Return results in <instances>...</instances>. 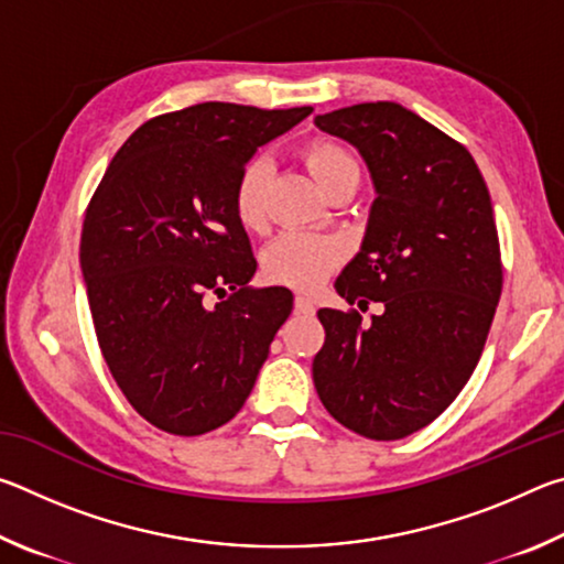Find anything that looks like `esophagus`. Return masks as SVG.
Here are the masks:
<instances>
[{
    "instance_id": "obj_1",
    "label": "esophagus",
    "mask_w": 564,
    "mask_h": 564,
    "mask_svg": "<svg viewBox=\"0 0 564 564\" xmlns=\"http://www.w3.org/2000/svg\"><path fill=\"white\" fill-rule=\"evenodd\" d=\"M295 313H303V316H313L316 313V303L311 299H305V295H295Z\"/></svg>"
}]
</instances>
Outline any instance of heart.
<instances>
[{"label": "heart", "mask_w": 564, "mask_h": 564, "mask_svg": "<svg viewBox=\"0 0 564 564\" xmlns=\"http://www.w3.org/2000/svg\"><path fill=\"white\" fill-rule=\"evenodd\" d=\"M305 164L321 188L333 181L358 174L356 159L348 149L336 141H313L305 149ZM271 178L269 159L256 156L241 169L234 186V212L238 224L248 231H256L265 224V186ZM346 259V243L336 236L289 231L265 246L261 265L265 279L273 283L291 285V289L313 291L328 281V275Z\"/></svg>", "instance_id": "heart-1"}]
</instances>
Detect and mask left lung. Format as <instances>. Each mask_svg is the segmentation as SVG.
I'll return each instance as SVG.
<instances>
[{
  "label": "left lung",
  "mask_w": 564,
  "mask_h": 564,
  "mask_svg": "<svg viewBox=\"0 0 564 564\" xmlns=\"http://www.w3.org/2000/svg\"><path fill=\"white\" fill-rule=\"evenodd\" d=\"M316 127L360 151L376 186L362 246L336 281L360 311L321 308L313 383L328 413L370 441H400L470 380L502 291L492 204L463 144L395 101L356 104Z\"/></svg>",
  "instance_id": "1"
}]
</instances>
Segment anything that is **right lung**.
Wrapping results in <instances>:
<instances>
[{"instance_id":"right-lung-1","label":"right lung","mask_w":564,"mask_h":564,"mask_svg":"<svg viewBox=\"0 0 564 564\" xmlns=\"http://www.w3.org/2000/svg\"><path fill=\"white\" fill-rule=\"evenodd\" d=\"M311 107L204 101L131 133L94 191L79 261L101 356L131 408L171 435H204L251 395L291 316L283 285L251 289L234 186L256 149ZM235 293L208 306V294Z\"/></svg>"}]
</instances>
